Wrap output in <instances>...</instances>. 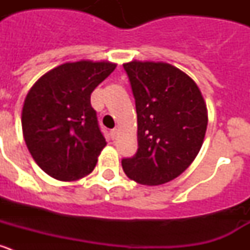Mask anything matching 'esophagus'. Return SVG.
<instances>
[{
    "label": "esophagus",
    "mask_w": 250,
    "mask_h": 250,
    "mask_svg": "<svg viewBox=\"0 0 250 250\" xmlns=\"http://www.w3.org/2000/svg\"><path fill=\"white\" fill-rule=\"evenodd\" d=\"M110 135H111L112 139L116 138V135H118V129H112L111 131H110Z\"/></svg>",
    "instance_id": "1"
}]
</instances>
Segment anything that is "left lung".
<instances>
[{
    "label": "left lung",
    "mask_w": 250,
    "mask_h": 250,
    "mask_svg": "<svg viewBox=\"0 0 250 250\" xmlns=\"http://www.w3.org/2000/svg\"><path fill=\"white\" fill-rule=\"evenodd\" d=\"M138 114V151L123 159L127 176L143 185L178 178L204 141L207 105L191 77L167 62L124 63Z\"/></svg>",
    "instance_id": "1"
}]
</instances>
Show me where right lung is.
<instances>
[{"label": "right lung", "mask_w": 250, "mask_h": 250, "mask_svg": "<svg viewBox=\"0 0 250 250\" xmlns=\"http://www.w3.org/2000/svg\"><path fill=\"white\" fill-rule=\"evenodd\" d=\"M116 67L109 61L66 62L41 76L22 109V132L41 169L61 182L89 175L106 141L91 92Z\"/></svg>", "instance_id": "obj_1"}]
</instances>
